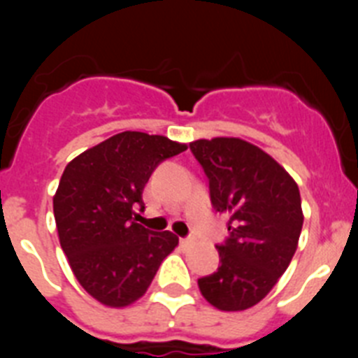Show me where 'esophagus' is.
I'll use <instances>...</instances> for the list:
<instances>
[{"label": "esophagus", "mask_w": 358, "mask_h": 358, "mask_svg": "<svg viewBox=\"0 0 358 358\" xmlns=\"http://www.w3.org/2000/svg\"><path fill=\"white\" fill-rule=\"evenodd\" d=\"M192 243H194V238H181V245H185V248H188Z\"/></svg>", "instance_id": "esophagus-1"}]
</instances>
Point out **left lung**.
Masks as SVG:
<instances>
[{
    "label": "left lung",
    "mask_w": 358,
    "mask_h": 358,
    "mask_svg": "<svg viewBox=\"0 0 358 358\" xmlns=\"http://www.w3.org/2000/svg\"><path fill=\"white\" fill-rule=\"evenodd\" d=\"M210 179L218 213L229 217V238L218 245L217 273L199 280V290L222 312L260 303L287 271L303 227L301 195L274 157L240 138L189 143Z\"/></svg>",
    "instance_id": "left-lung-1"
}]
</instances>
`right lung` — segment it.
Listing matches in <instances>:
<instances>
[{"label":"right lung","mask_w":358,"mask_h":358,"mask_svg":"<svg viewBox=\"0 0 358 358\" xmlns=\"http://www.w3.org/2000/svg\"><path fill=\"white\" fill-rule=\"evenodd\" d=\"M188 148L166 136L125 131L68 163L53 195L59 242L82 289L123 308L147 292L161 262L177 248L172 231L138 224L154 169Z\"/></svg>","instance_id":"1"}]
</instances>
